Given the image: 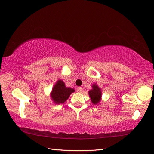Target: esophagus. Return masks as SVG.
Instances as JSON below:
<instances>
[{"instance_id": "34e87169", "label": "esophagus", "mask_w": 154, "mask_h": 154, "mask_svg": "<svg viewBox=\"0 0 154 154\" xmlns=\"http://www.w3.org/2000/svg\"><path fill=\"white\" fill-rule=\"evenodd\" d=\"M77 91H78V92H79V93H81V92H82V90H83L82 87H77Z\"/></svg>"}]
</instances>
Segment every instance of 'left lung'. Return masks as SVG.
I'll use <instances>...</instances> for the list:
<instances>
[{"label":"left lung","instance_id":"left-lung-1","mask_svg":"<svg viewBox=\"0 0 154 154\" xmlns=\"http://www.w3.org/2000/svg\"><path fill=\"white\" fill-rule=\"evenodd\" d=\"M92 87L93 89L89 91V97L92 103L94 104H97L101 100V97H102L101 89L96 84H93Z\"/></svg>","mask_w":154,"mask_h":154}]
</instances>
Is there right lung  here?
I'll return each mask as SVG.
<instances>
[{"instance_id":"1","label":"right lung","mask_w":154,"mask_h":154,"mask_svg":"<svg viewBox=\"0 0 154 154\" xmlns=\"http://www.w3.org/2000/svg\"><path fill=\"white\" fill-rule=\"evenodd\" d=\"M73 92H75L73 89L67 87L63 81L58 80L52 89L50 96L54 103L63 104Z\"/></svg>"}]
</instances>
